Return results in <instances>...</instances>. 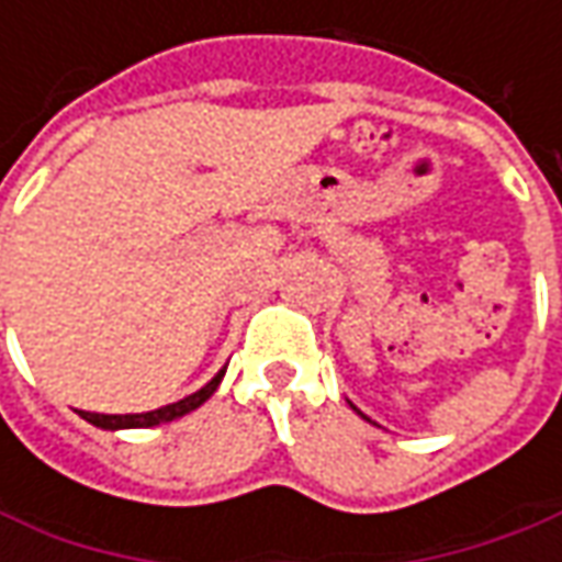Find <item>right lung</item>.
<instances>
[{
    "label": "right lung",
    "mask_w": 562,
    "mask_h": 562,
    "mask_svg": "<svg viewBox=\"0 0 562 562\" xmlns=\"http://www.w3.org/2000/svg\"><path fill=\"white\" fill-rule=\"evenodd\" d=\"M221 378H224V369L217 372L202 391L190 393L184 400H178V403H171V406H162V409H153L144 412V415H98V412H82V418L94 427H104V430H120V427H153V425H166V422H175V418H181L187 412L200 409L202 403L217 391V384H221Z\"/></svg>",
    "instance_id": "1"
}]
</instances>
